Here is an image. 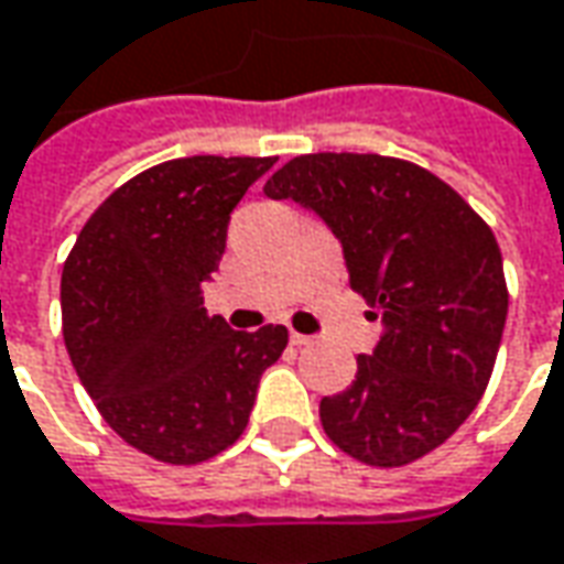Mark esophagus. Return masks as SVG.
<instances>
[{
    "instance_id": "34e87169",
    "label": "esophagus",
    "mask_w": 564,
    "mask_h": 564,
    "mask_svg": "<svg viewBox=\"0 0 564 564\" xmlns=\"http://www.w3.org/2000/svg\"><path fill=\"white\" fill-rule=\"evenodd\" d=\"M290 339H293V346H312L314 336H305V333H290Z\"/></svg>"
}]
</instances>
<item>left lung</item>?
<instances>
[{
	"label": "left lung",
	"mask_w": 564,
	"mask_h": 564,
	"mask_svg": "<svg viewBox=\"0 0 564 564\" xmlns=\"http://www.w3.org/2000/svg\"><path fill=\"white\" fill-rule=\"evenodd\" d=\"M265 194L327 221L351 290L382 314L351 386L321 398L327 438L379 469L426 457L466 423L497 361L509 293L494 231L438 175L379 153L293 156Z\"/></svg>",
	"instance_id": "left-lung-1"
}]
</instances>
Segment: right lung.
Returning <instances> with one entry per match:
<instances>
[{
	"label": "right lung",
	"instance_id": "add662e5",
	"mask_svg": "<svg viewBox=\"0 0 564 564\" xmlns=\"http://www.w3.org/2000/svg\"><path fill=\"white\" fill-rule=\"evenodd\" d=\"M274 156H182L107 197L61 274L73 370L122 442L160 463L194 466L250 423L259 379L286 327L231 330L203 308L228 221Z\"/></svg>",
	"mask_w": 564,
	"mask_h": 564
}]
</instances>
